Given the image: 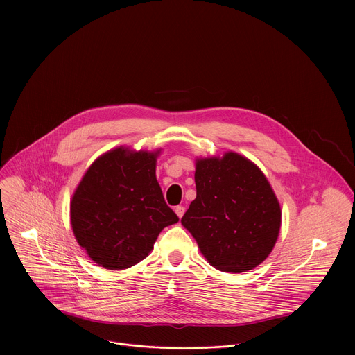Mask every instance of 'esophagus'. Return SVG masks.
<instances>
[{
  "label": "esophagus",
  "instance_id": "1",
  "mask_svg": "<svg viewBox=\"0 0 355 355\" xmlns=\"http://www.w3.org/2000/svg\"><path fill=\"white\" fill-rule=\"evenodd\" d=\"M175 213L178 214L179 218H182L183 214H184V206H176V207H175Z\"/></svg>",
  "mask_w": 355,
  "mask_h": 355
}]
</instances>
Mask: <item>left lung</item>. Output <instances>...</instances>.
<instances>
[{"label":"left lung","mask_w":355,"mask_h":355,"mask_svg":"<svg viewBox=\"0 0 355 355\" xmlns=\"http://www.w3.org/2000/svg\"><path fill=\"white\" fill-rule=\"evenodd\" d=\"M197 197L182 225L206 261L221 272L242 273L263 262L282 227V209L263 172L235 152L196 159Z\"/></svg>","instance_id":"obj_1"}]
</instances>
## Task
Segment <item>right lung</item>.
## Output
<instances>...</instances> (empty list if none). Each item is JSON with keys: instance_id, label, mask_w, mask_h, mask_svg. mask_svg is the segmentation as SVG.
Instances as JSON below:
<instances>
[{"instance_id": "1", "label": "right lung", "mask_w": 355, "mask_h": 355, "mask_svg": "<svg viewBox=\"0 0 355 355\" xmlns=\"http://www.w3.org/2000/svg\"><path fill=\"white\" fill-rule=\"evenodd\" d=\"M161 150L119 146L103 153L75 189L71 227L79 246L98 266H134L152 252L159 232L179 221L155 178Z\"/></svg>"}]
</instances>
